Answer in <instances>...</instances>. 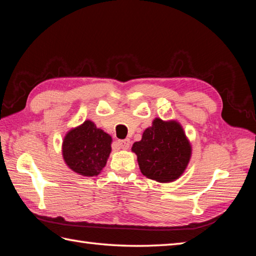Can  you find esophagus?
<instances>
[{
    "label": "esophagus",
    "mask_w": 256,
    "mask_h": 256,
    "mask_svg": "<svg viewBox=\"0 0 256 256\" xmlns=\"http://www.w3.org/2000/svg\"><path fill=\"white\" fill-rule=\"evenodd\" d=\"M118 145H120V148H123V150H128V148H130V144H131V142H130V140H118Z\"/></svg>",
    "instance_id": "1"
}]
</instances>
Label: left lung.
<instances>
[{
    "instance_id": "left-lung-1",
    "label": "left lung",
    "mask_w": 256,
    "mask_h": 256,
    "mask_svg": "<svg viewBox=\"0 0 256 256\" xmlns=\"http://www.w3.org/2000/svg\"><path fill=\"white\" fill-rule=\"evenodd\" d=\"M132 152L138 156L144 176L158 182H170L180 177L192 157V145L177 121L156 118L152 126L135 142Z\"/></svg>"
}]
</instances>
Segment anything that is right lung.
Instances as JSON below:
<instances>
[{"label": "right lung", "instance_id": "right-lung-1", "mask_svg": "<svg viewBox=\"0 0 256 256\" xmlns=\"http://www.w3.org/2000/svg\"><path fill=\"white\" fill-rule=\"evenodd\" d=\"M112 138L86 120L72 128L62 142V157L67 166L81 176L99 175L111 153Z\"/></svg>", "mask_w": 256, "mask_h": 256}]
</instances>
